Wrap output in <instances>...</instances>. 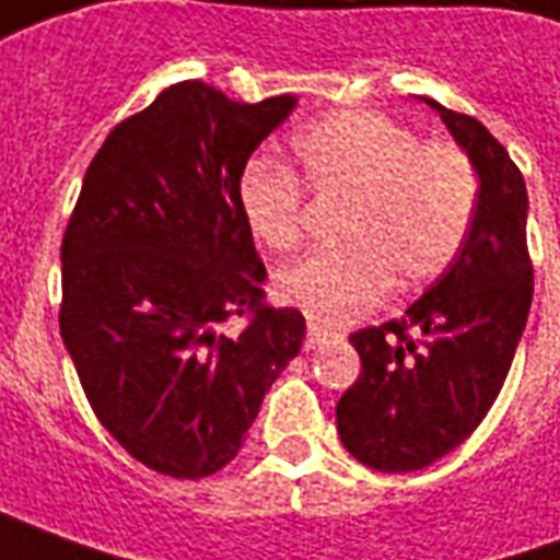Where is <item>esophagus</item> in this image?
<instances>
[{"mask_svg": "<svg viewBox=\"0 0 560 560\" xmlns=\"http://www.w3.org/2000/svg\"><path fill=\"white\" fill-rule=\"evenodd\" d=\"M329 329L320 327V324H308V336H305V351H315L320 341L327 339Z\"/></svg>", "mask_w": 560, "mask_h": 560, "instance_id": "1", "label": "esophagus"}]
</instances>
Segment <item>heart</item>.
Segmentation results:
<instances>
[{"label":"heart","instance_id":"heart-1","mask_svg":"<svg viewBox=\"0 0 560 560\" xmlns=\"http://www.w3.org/2000/svg\"><path fill=\"white\" fill-rule=\"evenodd\" d=\"M293 171L252 164L240 176V215L267 252H288L303 233V185L341 197V245L276 272V296L324 324L375 308L389 288L420 291L444 276L468 243L480 179L453 143H420L411 128L369 110H339L291 143Z\"/></svg>","mask_w":560,"mask_h":560}]
</instances>
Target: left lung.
Masks as SVG:
<instances>
[{
	"label": "left lung",
	"mask_w": 560,
	"mask_h": 560,
	"mask_svg": "<svg viewBox=\"0 0 560 560\" xmlns=\"http://www.w3.org/2000/svg\"><path fill=\"white\" fill-rule=\"evenodd\" d=\"M420 102L474 164L480 203L462 255L405 317L351 336L363 375L336 405V425L357 462L387 474L432 465L480 425L504 387L534 293L522 173L474 116Z\"/></svg>",
	"instance_id": "1"
}]
</instances>
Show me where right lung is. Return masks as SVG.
Listing matches in <instances>:
<instances>
[{
    "label": "right lung",
    "instance_id": "obj_1",
    "mask_svg": "<svg viewBox=\"0 0 560 560\" xmlns=\"http://www.w3.org/2000/svg\"><path fill=\"white\" fill-rule=\"evenodd\" d=\"M296 107L231 102L200 80L107 135L62 240L59 329L107 432L147 468L200 480L245 441L300 353L305 317L264 305L240 215L245 161ZM248 314L240 337L218 327Z\"/></svg>",
    "mask_w": 560,
    "mask_h": 560
}]
</instances>
